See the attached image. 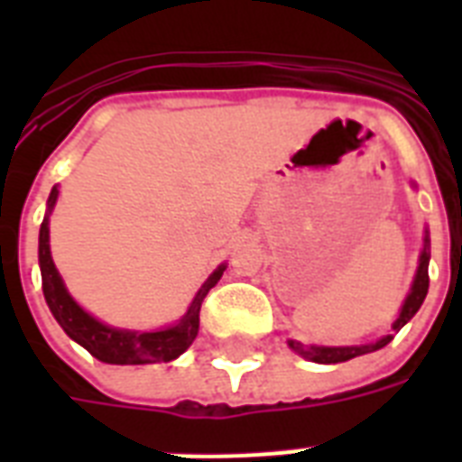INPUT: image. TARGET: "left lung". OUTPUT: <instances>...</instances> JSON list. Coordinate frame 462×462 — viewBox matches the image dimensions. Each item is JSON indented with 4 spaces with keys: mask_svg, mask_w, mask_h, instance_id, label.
<instances>
[{
    "mask_svg": "<svg viewBox=\"0 0 462 462\" xmlns=\"http://www.w3.org/2000/svg\"><path fill=\"white\" fill-rule=\"evenodd\" d=\"M431 242H430V230L424 227L422 235V252H420V263H417L415 281L410 285V292L402 302L401 311L395 316V321L391 323V330L398 333V330L405 326V323L417 314V309L422 307L424 297H427V290H430V259H431ZM393 333H386L381 336L379 340L366 345H345V347H328V345H304L300 340H288L290 350L297 352L300 357L309 359V362H316V365H337V362H347L352 357H359V355H366V352L381 350L383 345H388L393 340Z\"/></svg>",
    "mask_w": 462,
    "mask_h": 462,
    "instance_id": "obj_1",
    "label": "left lung"
}]
</instances>
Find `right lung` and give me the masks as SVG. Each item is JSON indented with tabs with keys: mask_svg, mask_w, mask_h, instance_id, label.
<instances>
[{
	"mask_svg": "<svg viewBox=\"0 0 462 462\" xmlns=\"http://www.w3.org/2000/svg\"><path fill=\"white\" fill-rule=\"evenodd\" d=\"M57 196L60 191L57 187H52L50 199H47V213L40 225L38 261L45 302L57 323L64 328V333L105 365H153V362H172L180 357L181 352L194 343L196 333H199V311H201L203 300L208 295V290L223 278V271L227 266L220 263L208 275V281L199 288L196 297L189 304L187 314L165 328L129 330L107 326V323L97 321L96 316H90L74 297L69 295L67 285L54 266L52 252H50V216H52Z\"/></svg>",
	"mask_w": 462,
	"mask_h": 462,
	"instance_id": "add662e5",
	"label": "right lung"
}]
</instances>
